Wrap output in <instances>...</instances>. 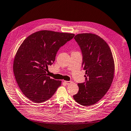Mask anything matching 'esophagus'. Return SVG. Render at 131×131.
<instances>
[{
    "label": "esophagus",
    "instance_id": "34e87169",
    "mask_svg": "<svg viewBox=\"0 0 131 131\" xmlns=\"http://www.w3.org/2000/svg\"><path fill=\"white\" fill-rule=\"evenodd\" d=\"M64 82H65V83H66L67 85H70V83H71L72 82V81H65Z\"/></svg>",
    "mask_w": 131,
    "mask_h": 131
}]
</instances>
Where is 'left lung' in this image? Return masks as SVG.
I'll return each instance as SVG.
<instances>
[{
  "mask_svg": "<svg viewBox=\"0 0 131 131\" xmlns=\"http://www.w3.org/2000/svg\"><path fill=\"white\" fill-rule=\"evenodd\" d=\"M75 40L81 49L85 82L78 83L79 90L73 95L78 103L89 106L97 102L109 90L114 78L115 63L108 45L91 33L79 34Z\"/></svg>",
  "mask_w": 131,
  "mask_h": 131,
  "instance_id": "8db88e82",
  "label": "left lung"
}]
</instances>
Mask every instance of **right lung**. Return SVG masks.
Listing matches in <instances>:
<instances>
[{
	"mask_svg": "<svg viewBox=\"0 0 131 131\" xmlns=\"http://www.w3.org/2000/svg\"><path fill=\"white\" fill-rule=\"evenodd\" d=\"M75 34L41 30L27 37L20 46L13 63V71L21 92L34 102L50 99L61 81L46 75L59 49Z\"/></svg>",
	"mask_w": 131,
	"mask_h": 131,
	"instance_id": "right-lung-1",
	"label": "right lung"
}]
</instances>
